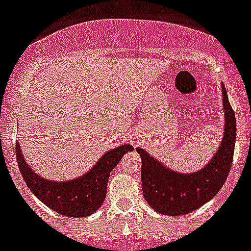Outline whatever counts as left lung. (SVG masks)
I'll use <instances>...</instances> for the list:
<instances>
[{
    "label": "left lung",
    "instance_id": "8db88e82",
    "mask_svg": "<svg viewBox=\"0 0 251 251\" xmlns=\"http://www.w3.org/2000/svg\"><path fill=\"white\" fill-rule=\"evenodd\" d=\"M225 128L221 145L211 161L194 174H179L165 167L145 150L142 158V190L146 201L157 212L168 216L186 215L214 199L229 176L236 141V119L223 85Z\"/></svg>",
    "mask_w": 251,
    "mask_h": 251
}]
</instances>
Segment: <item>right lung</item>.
Segmentation results:
<instances>
[{"instance_id":"1","label":"right lung","mask_w":251,"mask_h":251,"mask_svg":"<svg viewBox=\"0 0 251 251\" xmlns=\"http://www.w3.org/2000/svg\"><path fill=\"white\" fill-rule=\"evenodd\" d=\"M130 145H123L106 152L97 165L79 178L64 182L49 181L35 174L22 156L16 142V158L20 172L32 194L57 214L69 217H85L94 214L104 202L110 172L124 153L132 152Z\"/></svg>"}]
</instances>
